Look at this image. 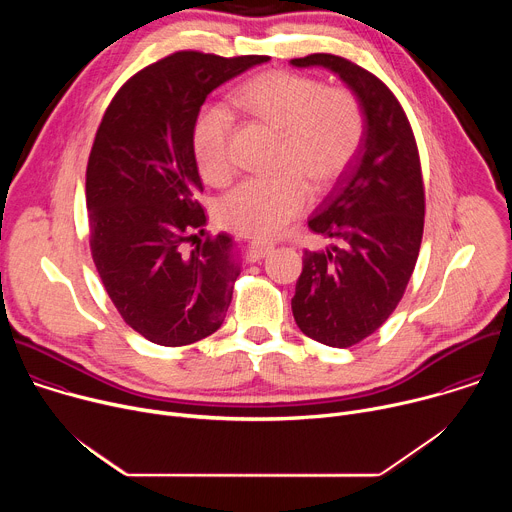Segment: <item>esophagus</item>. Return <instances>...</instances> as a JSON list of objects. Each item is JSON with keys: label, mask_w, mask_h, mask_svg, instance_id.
<instances>
[{"label": "esophagus", "mask_w": 512, "mask_h": 512, "mask_svg": "<svg viewBox=\"0 0 512 512\" xmlns=\"http://www.w3.org/2000/svg\"><path fill=\"white\" fill-rule=\"evenodd\" d=\"M271 249H273L271 243H265V241H251L249 247H247V259H249V261H259V259H263Z\"/></svg>", "instance_id": "esophagus-1"}]
</instances>
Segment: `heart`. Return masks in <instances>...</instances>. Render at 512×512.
<instances>
[{
	"instance_id": "heart-1",
	"label": "heart",
	"mask_w": 512,
	"mask_h": 512,
	"mask_svg": "<svg viewBox=\"0 0 512 512\" xmlns=\"http://www.w3.org/2000/svg\"><path fill=\"white\" fill-rule=\"evenodd\" d=\"M235 103L281 133L275 176L243 180L218 204L221 223L241 235L273 237L298 218L312 200V188H330L352 164L364 135V115L348 89L285 70H269L245 83ZM233 117L223 105H206L192 129V152L202 178L225 184L233 172Z\"/></svg>"
}]
</instances>
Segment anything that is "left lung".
I'll use <instances>...</instances> for the list:
<instances>
[{
  "mask_svg": "<svg viewBox=\"0 0 512 512\" xmlns=\"http://www.w3.org/2000/svg\"><path fill=\"white\" fill-rule=\"evenodd\" d=\"M289 62L334 72L364 115L352 164L308 221L334 245L304 253L291 298V312L306 336L348 348L385 324L415 269L425 216L417 143L397 97L373 72L334 54Z\"/></svg>",
  "mask_w": 512,
  "mask_h": 512,
  "instance_id": "obj_1",
  "label": "left lung"
}]
</instances>
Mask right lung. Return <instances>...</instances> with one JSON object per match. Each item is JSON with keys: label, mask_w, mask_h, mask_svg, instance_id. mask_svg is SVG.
Returning <instances> with one entry per match:
<instances>
[{"label": "right lung", "mask_w": 512, "mask_h": 512, "mask_svg": "<svg viewBox=\"0 0 512 512\" xmlns=\"http://www.w3.org/2000/svg\"><path fill=\"white\" fill-rule=\"evenodd\" d=\"M267 56L184 50L133 75L113 97L87 166L91 253L121 318L160 346L221 328L241 273L227 233L204 231L192 129L206 97Z\"/></svg>", "instance_id": "add662e5"}]
</instances>
